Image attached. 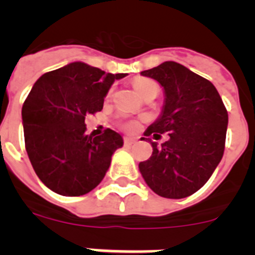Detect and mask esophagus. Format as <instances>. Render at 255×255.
Masks as SVG:
<instances>
[{"label":"esophagus","instance_id":"34e87169","mask_svg":"<svg viewBox=\"0 0 255 255\" xmlns=\"http://www.w3.org/2000/svg\"><path fill=\"white\" fill-rule=\"evenodd\" d=\"M135 143H136V139L129 138V136H125V138H124V144H125L126 147H130V145H132V144Z\"/></svg>","mask_w":255,"mask_h":255}]
</instances>
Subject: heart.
Instances as JSON below:
<instances>
[{
  "label": "heart",
  "instance_id": "1",
  "mask_svg": "<svg viewBox=\"0 0 255 255\" xmlns=\"http://www.w3.org/2000/svg\"><path fill=\"white\" fill-rule=\"evenodd\" d=\"M132 85H134L135 91L138 92L141 97H144L145 94H148L149 92H152L153 89H158V85L157 83L150 80V79L147 78H138L135 79L134 82H132ZM126 129L132 130L135 128V124H126L125 125Z\"/></svg>",
  "mask_w": 255,
  "mask_h": 255
}]
</instances>
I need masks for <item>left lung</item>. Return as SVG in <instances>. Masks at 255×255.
Listing matches in <instances>:
<instances>
[{"mask_svg":"<svg viewBox=\"0 0 255 255\" xmlns=\"http://www.w3.org/2000/svg\"><path fill=\"white\" fill-rule=\"evenodd\" d=\"M140 74L164 91L161 116L144 135L158 138L168 132L170 139L161 147L152 141V155L139 170L155 194L186 198L208 181L224 155L227 110L215 85L177 62L166 61Z\"/></svg>","mask_w":255,"mask_h":255,"instance_id":"obj_1","label":"left lung"}]
</instances>
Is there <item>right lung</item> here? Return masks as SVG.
Wrapping results in <instances>:
<instances>
[{
    "instance_id": "right-lung-1",
    "label": "right lung",
    "mask_w": 255,
    "mask_h": 255,
    "mask_svg": "<svg viewBox=\"0 0 255 255\" xmlns=\"http://www.w3.org/2000/svg\"><path fill=\"white\" fill-rule=\"evenodd\" d=\"M125 76L71 62L33 85L21 110L25 149L37 176L52 191L79 197L103 180L124 141L111 129L96 138L85 135V116L102 111L111 85Z\"/></svg>"
}]
</instances>
